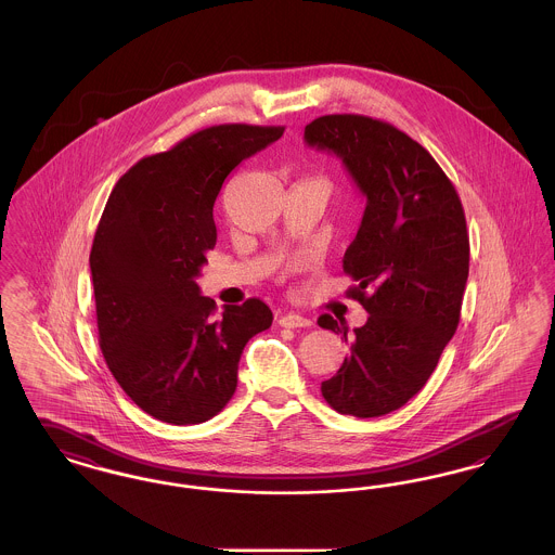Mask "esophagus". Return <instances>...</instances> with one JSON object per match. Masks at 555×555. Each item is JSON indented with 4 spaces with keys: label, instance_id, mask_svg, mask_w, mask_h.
<instances>
[{
    "label": "esophagus",
    "instance_id": "1",
    "mask_svg": "<svg viewBox=\"0 0 555 555\" xmlns=\"http://www.w3.org/2000/svg\"><path fill=\"white\" fill-rule=\"evenodd\" d=\"M279 324L285 326V328H301V326H310L312 320L301 317V314L289 312V314H283V317L279 318Z\"/></svg>",
    "mask_w": 555,
    "mask_h": 555
}]
</instances>
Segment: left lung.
I'll use <instances>...</instances> for the list:
<instances>
[{"label":"left lung","instance_id":"obj_1","mask_svg":"<svg viewBox=\"0 0 555 555\" xmlns=\"http://www.w3.org/2000/svg\"><path fill=\"white\" fill-rule=\"evenodd\" d=\"M304 139L341 159L366 197L344 272L358 281L349 297L370 317L353 335L345 320L318 318L351 349L320 391L339 414L376 418L423 389L457 328L470 262L466 216L441 166L389 122L331 114Z\"/></svg>","mask_w":555,"mask_h":555}]
</instances>
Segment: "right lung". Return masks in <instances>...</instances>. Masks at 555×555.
<instances>
[{
	"mask_svg": "<svg viewBox=\"0 0 555 555\" xmlns=\"http://www.w3.org/2000/svg\"><path fill=\"white\" fill-rule=\"evenodd\" d=\"M283 131L193 132L139 159L107 197L89 256L100 347L122 391L162 423L216 416L237 389L243 347L272 324L256 297L218 314L195 279L216 245L211 211L224 179Z\"/></svg>",
	"mask_w": 555,
	"mask_h": 555,
	"instance_id": "1",
	"label": "right lung"
}]
</instances>
